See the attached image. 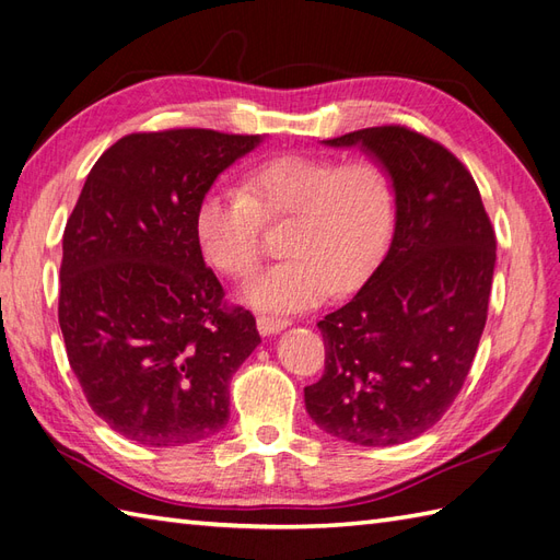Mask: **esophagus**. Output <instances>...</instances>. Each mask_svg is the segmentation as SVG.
<instances>
[{
    "label": "esophagus",
    "mask_w": 560,
    "mask_h": 560,
    "mask_svg": "<svg viewBox=\"0 0 560 560\" xmlns=\"http://www.w3.org/2000/svg\"><path fill=\"white\" fill-rule=\"evenodd\" d=\"M291 322L283 319V317H269V314H260L257 317V328H260L262 336H271V334H279L283 331L285 326H289Z\"/></svg>",
    "instance_id": "esophagus-1"
}]
</instances>
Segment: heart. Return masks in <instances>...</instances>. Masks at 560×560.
<instances>
[{
	"instance_id": "heart-1",
	"label": "heart",
	"mask_w": 560,
	"mask_h": 560,
	"mask_svg": "<svg viewBox=\"0 0 560 560\" xmlns=\"http://www.w3.org/2000/svg\"><path fill=\"white\" fill-rule=\"evenodd\" d=\"M291 220L285 260L255 275L243 295L267 312H300L364 283L390 246L397 186L371 158L285 153L246 170L241 189H214L196 208L206 260L232 279L248 277L265 248V222Z\"/></svg>"
}]
</instances>
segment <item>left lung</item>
<instances>
[{"instance_id":"1","label":"left lung","mask_w":560,"mask_h":560,"mask_svg":"<svg viewBox=\"0 0 560 560\" xmlns=\"http://www.w3.org/2000/svg\"><path fill=\"white\" fill-rule=\"evenodd\" d=\"M390 170L397 222L388 255L348 305L317 324L324 376L305 388L312 421L364 447L419 438L452 407L487 322L494 226L466 165L405 125L326 139Z\"/></svg>"}]
</instances>
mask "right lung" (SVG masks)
I'll list each match as a JSON object with an SVG mask.
<instances>
[{"instance_id":"obj_1","label":"right lung","mask_w":560,"mask_h":560,"mask_svg":"<svg viewBox=\"0 0 560 560\" xmlns=\"http://www.w3.org/2000/svg\"><path fill=\"white\" fill-rule=\"evenodd\" d=\"M260 135L132 132L94 163L63 232L59 324L92 411L151 447L229 421V381L260 346L196 238V208Z\"/></svg>"}]
</instances>
